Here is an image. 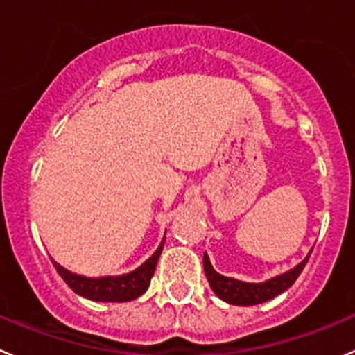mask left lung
<instances>
[{
    "label": "left lung",
    "mask_w": 355,
    "mask_h": 355,
    "mask_svg": "<svg viewBox=\"0 0 355 355\" xmlns=\"http://www.w3.org/2000/svg\"><path fill=\"white\" fill-rule=\"evenodd\" d=\"M311 253L312 250L309 251L307 257H305L300 263L295 265L291 270L279 274V276L276 277H270V279L263 281V283H244V281L234 279V277L222 276V274H218L213 269L211 261H209L208 254L206 253L205 257H202V265H205V274L206 277H208L209 286H211L213 293H215L216 297L222 298L223 302H227V304L230 305L250 307V305H258L263 304V302L267 300H272L274 297H277V295H281L283 291H286L288 288L297 281V277L300 276V272L304 270Z\"/></svg>",
    "instance_id": "1"
}]
</instances>
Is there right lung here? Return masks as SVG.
Instances as JSON below:
<instances>
[{"mask_svg": "<svg viewBox=\"0 0 355 355\" xmlns=\"http://www.w3.org/2000/svg\"><path fill=\"white\" fill-rule=\"evenodd\" d=\"M164 239H166V234H164L163 241L157 246V250L142 265H139L132 272L121 274V276H79V274L64 269L55 260L51 261H53L55 269L60 274L62 279L65 281V284L74 293H78L79 297H85L94 302H116V304H123V302L135 300V298H139L140 295H144L147 291V288L150 284V277L154 276V270H156L159 254L163 251Z\"/></svg>", "mask_w": 355, "mask_h": 355, "instance_id": "right-lung-1", "label": "right lung"}]
</instances>
